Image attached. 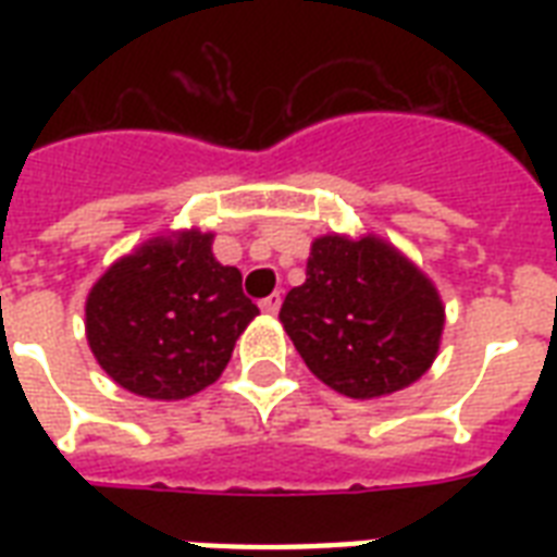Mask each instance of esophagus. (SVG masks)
Listing matches in <instances>:
<instances>
[{
  "mask_svg": "<svg viewBox=\"0 0 557 557\" xmlns=\"http://www.w3.org/2000/svg\"><path fill=\"white\" fill-rule=\"evenodd\" d=\"M260 309L265 314H277L280 312V295H277V292H274V295H269V297H262Z\"/></svg>",
  "mask_w": 557,
  "mask_h": 557,
  "instance_id": "34e87169",
  "label": "esophagus"
}]
</instances>
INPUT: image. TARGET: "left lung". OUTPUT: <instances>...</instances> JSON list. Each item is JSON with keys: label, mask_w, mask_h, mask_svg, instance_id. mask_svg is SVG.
Instances as JSON below:
<instances>
[{"label": "left lung", "mask_w": 557, "mask_h": 557, "mask_svg": "<svg viewBox=\"0 0 557 557\" xmlns=\"http://www.w3.org/2000/svg\"><path fill=\"white\" fill-rule=\"evenodd\" d=\"M280 321L306 367L349 398L422 379L440 352L445 306L405 253L379 236H321Z\"/></svg>", "instance_id": "1"}]
</instances>
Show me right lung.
<instances>
[{"mask_svg": "<svg viewBox=\"0 0 557 557\" xmlns=\"http://www.w3.org/2000/svg\"><path fill=\"white\" fill-rule=\"evenodd\" d=\"M213 234L156 236L112 262L86 297V338L112 381L144 398H187L222 375L260 314Z\"/></svg>", "mask_w": 557, "mask_h": 557, "instance_id": "obj_1", "label": "right lung"}]
</instances>
